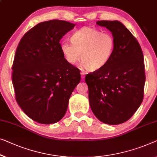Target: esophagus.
Wrapping results in <instances>:
<instances>
[{
    "label": "esophagus",
    "mask_w": 157,
    "mask_h": 157,
    "mask_svg": "<svg viewBox=\"0 0 157 157\" xmlns=\"http://www.w3.org/2000/svg\"><path fill=\"white\" fill-rule=\"evenodd\" d=\"M81 78H85V73H84V72H81Z\"/></svg>",
    "instance_id": "34e87169"
}]
</instances>
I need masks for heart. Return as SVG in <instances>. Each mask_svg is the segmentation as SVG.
<instances>
[{
  "instance_id": "b5f03b06",
  "label": "heart",
  "mask_w": 157,
  "mask_h": 157,
  "mask_svg": "<svg viewBox=\"0 0 157 157\" xmlns=\"http://www.w3.org/2000/svg\"><path fill=\"white\" fill-rule=\"evenodd\" d=\"M71 42L60 44L65 60L76 65L81 59L83 66L90 71L98 70L110 62L114 54L115 40L112 34L84 27L71 35Z\"/></svg>"
}]
</instances>
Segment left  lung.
<instances>
[{"label": "left lung", "instance_id": "left-lung-1", "mask_svg": "<svg viewBox=\"0 0 157 157\" xmlns=\"http://www.w3.org/2000/svg\"><path fill=\"white\" fill-rule=\"evenodd\" d=\"M96 24L112 33L115 48L105 67L86 76L90 106L100 121L119 124L132 116L143 101L144 56L139 42L122 22L101 20Z\"/></svg>", "mask_w": 157, "mask_h": 157}]
</instances>
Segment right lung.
Returning a JSON list of instances; mask_svg holds the SVG:
<instances>
[{
  "mask_svg": "<svg viewBox=\"0 0 157 157\" xmlns=\"http://www.w3.org/2000/svg\"><path fill=\"white\" fill-rule=\"evenodd\" d=\"M75 25L64 20L40 22L25 34L13 64V84L20 108L34 121L57 122L67 112L81 81L78 68L65 60L59 41Z\"/></svg>",
  "mask_w": 157,
  "mask_h": 157,
  "instance_id": "1",
  "label": "right lung"
}]
</instances>
